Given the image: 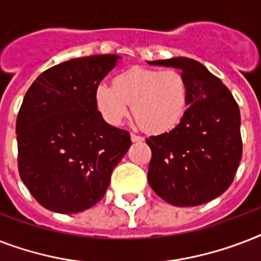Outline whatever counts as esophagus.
I'll use <instances>...</instances> for the list:
<instances>
[{
    "label": "esophagus",
    "instance_id": "esophagus-1",
    "mask_svg": "<svg viewBox=\"0 0 261 261\" xmlns=\"http://www.w3.org/2000/svg\"><path fill=\"white\" fill-rule=\"evenodd\" d=\"M131 141L133 142H141V141H143V138L138 134H131Z\"/></svg>",
    "mask_w": 261,
    "mask_h": 261
}]
</instances>
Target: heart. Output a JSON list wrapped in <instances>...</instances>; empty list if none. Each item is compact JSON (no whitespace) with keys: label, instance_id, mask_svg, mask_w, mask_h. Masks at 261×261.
Returning <instances> with one entry per match:
<instances>
[{"label":"heart","instance_id":"1","mask_svg":"<svg viewBox=\"0 0 261 261\" xmlns=\"http://www.w3.org/2000/svg\"><path fill=\"white\" fill-rule=\"evenodd\" d=\"M96 104L107 123L118 126L128 116L130 104L139 124L163 134L177 126L186 114L190 89L177 70L131 67L114 79V85L96 88Z\"/></svg>","mask_w":261,"mask_h":261}]
</instances>
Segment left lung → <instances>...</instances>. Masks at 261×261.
I'll use <instances>...</instances> for the list:
<instances>
[{"label": "left lung", "instance_id": "8db88e82", "mask_svg": "<svg viewBox=\"0 0 261 261\" xmlns=\"http://www.w3.org/2000/svg\"><path fill=\"white\" fill-rule=\"evenodd\" d=\"M149 63L181 70L190 98L173 130L146 139L151 149L147 181L173 206L210 202L230 187L241 161L239 106L222 81L198 61L177 57Z\"/></svg>", "mask_w": 261, "mask_h": 261}]
</instances>
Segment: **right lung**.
I'll use <instances>...</instances> for the list:
<instances>
[{
  "label": "right lung",
  "mask_w": 261,
  "mask_h": 261,
  "mask_svg": "<svg viewBox=\"0 0 261 261\" xmlns=\"http://www.w3.org/2000/svg\"><path fill=\"white\" fill-rule=\"evenodd\" d=\"M119 59H70L43 71L27 90L16 122L18 172L47 210L74 214L100 202L130 149V134L102 119L94 97Z\"/></svg>",
  "instance_id": "1"
}]
</instances>
